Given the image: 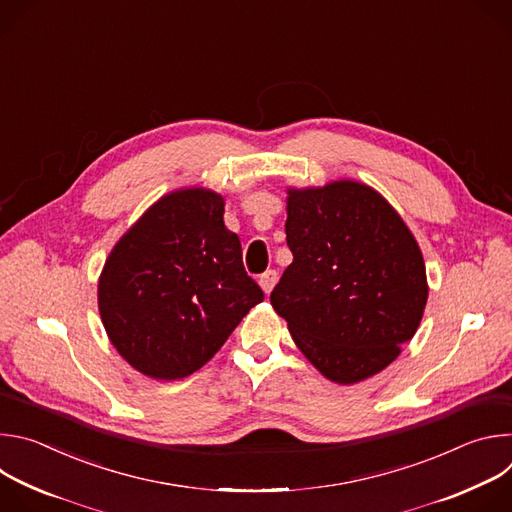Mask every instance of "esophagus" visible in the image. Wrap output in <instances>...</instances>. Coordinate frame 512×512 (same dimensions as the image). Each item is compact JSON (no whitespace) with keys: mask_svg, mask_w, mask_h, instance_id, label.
<instances>
[{"mask_svg":"<svg viewBox=\"0 0 512 512\" xmlns=\"http://www.w3.org/2000/svg\"><path fill=\"white\" fill-rule=\"evenodd\" d=\"M275 283H277V271L275 269H269L259 277V285H261L265 294H271V289L275 287Z\"/></svg>","mask_w":512,"mask_h":512,"instance_id":"esophagus-1","label":"esophagus"}]
</instances>
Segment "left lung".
<instances>
[{"label": "left lung", "mask_w": 512, "mask_h": 512, "mask_svg": "<svg viewBox=\"0 0 512 512\" xmlns=\"http://www.w3.org/2000/svg\"><path fill=\"white\" fill-rule=\"evenodd\" d=\"M285 235L294 261L271 306L298 348L340 385L389 367L427 302L425 263L397 210L352 180L289 188Z\"/></svg>", "instance_id": "8db88e82"}]
</instances>
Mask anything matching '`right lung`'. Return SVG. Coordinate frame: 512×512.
Returning <instances> with one entry per match:
<instances>
[{
	"mask_svg": "<svg viewBox=\"0 0 512 512\" xmlns=\"http://www.w3.org/2000/svg\"><path fill=\"white\" fill-rule=\"evenodd\" d=\"M223 214L225 200L212 190L170 192L143 212L105 261L103 326L117 352L145 377L192 375L263 302Z\"/></svg>",
	"mask_w": 512,
	"mask_h": 512,
	"instance_id": "right-lung-1",
	"label": "right lung"
}]
</instances>
